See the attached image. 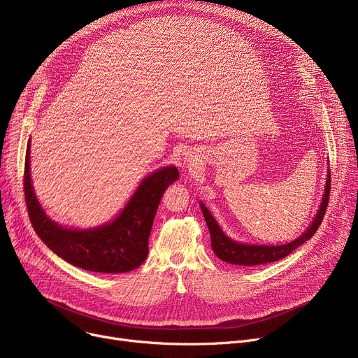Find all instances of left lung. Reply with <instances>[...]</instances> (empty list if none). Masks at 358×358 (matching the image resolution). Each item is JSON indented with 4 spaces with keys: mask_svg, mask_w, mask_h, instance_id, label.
<instances>
[{
    "mask_svg": "<svg viewBox=\"0 0 358 358\" xmlns=\"http://www.w3.org/2000/svg\"><path fill=\"white\" fill-rule=\"evenodd\" d=\"M329 192H331V171H328L325 193H324L321 208H319L313 222L310 223V227L306 229V232L303 235H300L297 239L292 241L290 243H286V245H277V247L247 245V243H239V242L232 241L231 238H228L222 232L217 222L215 220L212 213L208 210V208H206L203 203H200L204 220H206V223H208V228L210 232L213 252L224 262H229V264H235V266H245V267L267 264V262H274V261H278L281 258L287 257L297 247H300L308 239H310L315 235V232L317 231L319 224L322 223V219H324L327 208H328Z\"/></svg>",
    "mask_w": 358,
    "mask_h": 358,
    "instance_id": "8db88e82",
    "label": "left lung"
}]
</instances>
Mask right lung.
<instances>
[{
    "mask_svg": "<svg viewBox=\"0 0 358 358\" xmlns=\"http://www.w3.org/2000/svg\"><path fill=\"white\" fill-rule=\"evenodd\" d=\"M30 141L24 162V197L30 222L49 250L69 264L96 273H126L148 257V239L166 187L178 180L176 166H164L143 178L122 213L92 229H66L50 220L37 201L30 180Z\"/></svg>",
    "mask_w": 358,
    "mask_h": 358,
    "instance_id": "right-lung-1",
    "label": "right lung"
}]
</instances>
